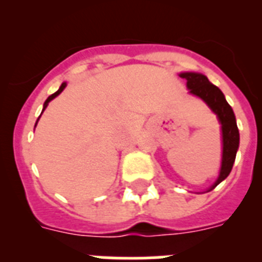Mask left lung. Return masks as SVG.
<instances>
[{"label":"left lung","instance_id":"1","mask_svg":"<svg viewBox=\"0 0 262 262\" xmlns=\"http://www.w3.org/2000/svg\"><path fill=\"white\" fill-rule=\"evenodd\" d=\"M180 77L186 80L189 93L202 99L203 102L211 108L212 113L216 114L217 120L222 124V143H223L222 165L216 181L209 189L210 191L221 184L223 180H226L232 170L236 152L239 149V128L236 124V118L232 107L226 101V97L222 93V90L211 84L205 75L196 73V72H182L180 73Z\"/></svg>","mask_w":262,"mask_h":262}]
</instances>
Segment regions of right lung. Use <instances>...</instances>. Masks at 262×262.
<instances>
[{"label":"right lung","instance_id":"right-lung-1","mask_svg":"<svg viewBox=\"0 0 262 262\" xmlns=\"http://www.w3.org/2000/svg\"><path fill=\"white\" fill-rule=\"evenodd\" d=\"M66 86H67V82H62V84H61V86L59 88V90H57V92H55V93H53V94H51V96L48 97L47 99H46L45 105H43V110H41V114H43V111H45V110H46V107H47V106H48V103H50L51 101H52L53 98H56V97L59 96L60 93H61L62 90L66 89ZM41 114H40V115H41ZM39 118H40V117H39ZM39 118H38V120H39ZM38 120H36V123H38ZM36 123H35V127H36Z\"/></svg>","mask_w":262,"mask_h":262}]
</instances>
